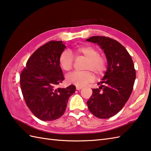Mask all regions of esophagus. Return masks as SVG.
I'll use <instances>...</instances> for the list:
<instances>
[{
  "label": "esophagus",
  "mask_w": 151,
  "mask_h": 151,
  "mask_svg": "<svg viewBox=\"0 0 151 151\" xmlns=\"http://www.w3.org/2000/svg\"><path fill=\"white\" fill-rule=\"evenodd\" d=\"M76 90H80V89H82V88L81 87V86H76Z\"/></svg>",
  "instance_id": "obj_1"
}]
</instances>
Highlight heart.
Returning a JSON list of instances; mask_svg holds the SVG:
<instances>
[{
    "instance_id": "b5f03b06",
    "label": "heart",
    "mask_w": 151,
    "mask_h": 151,
    "mask_svg": "<svg viewBox=\"0 0 151 151\" xmlns=\"http://www.w3.org/2000/svg\"><path fill=\"white\" fill-rule=\"evenodd\" d=\"M75 51L77 55H82L87 58L83 66L84 70H76L66 76V81L68 84L77 86H83L94 80V75L92 71L97 76H101L106 69V60L104 56L99 53L98 50L93 46L82 45L76 47ZM60 67L69 71L73 68L74 56L68 50H65L60 54L59 57Z\"/></svg>"
}]
</instances>
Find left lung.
I'll use <instances>...</instances> for the list:
<instances>
[{"mask_svg":"<svg viewBox=\"0 0 151 151\" xmlns=\"http://www.w3.org/2000/svg\"><path fill=\"white\" fill-rule=\"evenodd\" d=\"M86 41L97 43L108 61L106 72L97 84L100 86L92 89L88 109L98 118H110L121 110L132 93L136 79L133 61L127 49L110 37L92 36Z\"/></svg>","mask_w":151,"mask_h":151,"instance_id":"1","label":"left lung"}]
</instances>
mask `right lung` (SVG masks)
<instances>
[{
  "label": "right lung",
  "mask_w": 151,
  "mask_h": 151,
  "mask_svg": "<svg viewBox=\"0 0 151 151\" xmlns=\"http://www.w3.org/2000/svg\"><path fill=\"white\" fill-rule=\"evenodd\" d=\"M65 45L50 41L35 51L20 75L25 102L35 116L44 121L56 120L65 113L68 99L76 90L74 85L57 88L64 80L59 57Z\"/></svg>",
  "instance_id": "add662e5"
}]
</instances>
